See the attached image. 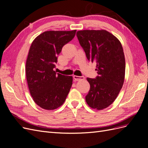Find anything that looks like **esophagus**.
Returning a JSON list of instances; mask_svg holds the SVG:
<instances>
[{
    "instance_id": "obj_1",
    "label": "esophagus",
    "mask_w": 148,
    "mask_h": 148,
    "mask_svg": "<svg viewBox=\"0 0 148 148\" xmlns=\"http://www.w3.org/2000/svg\"><path fill=\"white\" fill-rule=\"evenodd\" d=\"M73 79L75 80V81H79V80H83L84 79V77H79V76H76V75H74L73 77Z\"/></svg>"
}]
</instances>
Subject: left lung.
Masks as SVG:
<instances>
[{"label":"left lung","mask_w":148,"mask_h":148,"mask_svg":"<svg viewBox=\"0 0 148 148\" xmlns=\"http://www.w3.org/2000/svg\"><path fill=\"white\" fill-rule=\"evenodd\" d=\"M77 36L89 61L96 63V78H87L90 89L86 101L94 109L102 110L117 98L123 86L125 60L122 44L106 30L78 31Z\"/></svg>","instance_id":"obj_1"}]
</instances>
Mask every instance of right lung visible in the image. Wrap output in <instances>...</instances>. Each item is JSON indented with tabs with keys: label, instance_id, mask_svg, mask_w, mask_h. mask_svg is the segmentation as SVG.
Returning a JSON list of instances; mask_svg holds the SVG:
<instances>
[{
	"label": "right lung",
	"instance_id": "obj_1",
	"mask_svg": "<svg viewBox=\"0 0 148 148\" xmlns=\"http://www.w3.org/2000/svg\"><path fill=\"white\" fill-rule=\"evenodd\" d=\"M76 31H45L31 44L26 62V79L33 101L44 109L61 106L70 91L72 77L57 73L53 69L62 47L73 39Z\"/></svg>",
	"mask_w": 148,
	"mask_h": 148
}]
</instances>
